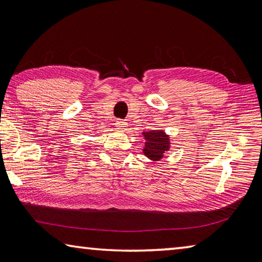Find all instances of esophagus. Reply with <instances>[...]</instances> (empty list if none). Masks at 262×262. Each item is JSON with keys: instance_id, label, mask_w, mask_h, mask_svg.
I'll return each mask as SVG.
<instances>
[{"instance_id": "esophagus-1", "label": "esophagus", "mask_w": 262, "mask_h": 262, "mask_svg": "<svg viewBox=\"0 0 262 262\" xmlns=\"http://www.w3.org/2000/svg\"><path fill=\"white\" fill-rule=\"evenodd\" d=\"M115 127H117L118 129H125V128L127 127V122L123 120H118L117 122H115Z\"/></svg>"}]
</instances>
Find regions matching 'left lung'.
I'll return each instance as SVG.
<instances>
[{
	"label": "left lung",
	"mask_w": 262,
	"mask_h": 262,
	"mask_svg": "<svg viewBox=\"0 0 262 262\" xmlns=\"http://www.w3.org/2000/svg\"><path fill=\"white\" fill-rule=\"evenodd\" d=\"M145 145L143 154L151 161H159L170 148V139L163 130H150L143 133Z\"/></svg>",
	"instance_id": "1"
}]
</instances>
